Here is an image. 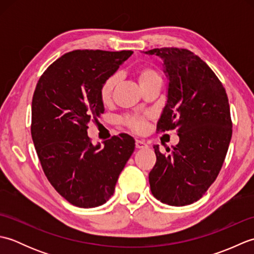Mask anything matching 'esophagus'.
<instances>
[{"instance_id":"1","label":"esophagus","mask_w":254,"mask_h":254,"mask_svg":"<svg viewBox=\"0 0 254 254\" xmlns=\"http://www.w3.org/2000/svg\"><path fill=\"white\" fill-rule=\"evenodd\" d=\"M135 146H136V148H146L147 144L145 143L144 141H141V139H136Z\"/></svg>"}]
</instances>
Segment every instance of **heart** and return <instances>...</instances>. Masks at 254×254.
<instances>
[{
    "instance_id": "obj_1",
    "label": "heart",
    "mask_w": 254,
    "mask_h": 254,
    "mask_svg": "<svg viewBox=\"0 0 254 254\" xmlns=\"http://www.w3.org/2000/svg\"><path fill=\"white\" fill-rule=\"evenodd\" d=\"M135 75L139 85H141V87H144V86H146L152 82H155V80H160L159 74L157 73V71L150 66L138 67L135 71ZM119 79H120L119 74H113L111 76L108 77L105 80V83L102 84L100 88V98L104 104L110 102L113 91H115L117 85L119 83ZM127 122L128 126L136 131H141L144 127V121L139 118H128Z\"/></svg>"
}]
</instances>
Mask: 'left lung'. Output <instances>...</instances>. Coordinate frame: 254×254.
I'll return each mask as SVG.
<instances>
[{"label":"left lung","instance_id":"left-lung-1","mask_svg":"<svg viewBox=\"0 0 254 254\" xmlns=\"http://www.w3.org/2000/svg\"><path fill=\"white\" fill-rule=\"evenodd\" d=\"M164 61L167 101L158 131L176 128L179 143L161 154L149 172L150 191L161 203L185 206L198 201L216 180L233 134L228 97L223 84L201 58L179 48L144 51Z\"/></svg>","mask_w":254,"mask_h":254}]
</instances>
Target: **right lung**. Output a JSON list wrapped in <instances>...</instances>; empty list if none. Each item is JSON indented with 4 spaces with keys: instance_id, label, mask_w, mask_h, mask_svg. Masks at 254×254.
Returning a JSON list of instances; mask_svg holds the SVG:
<instances>
[{
    "instance_id": "obj_1",
    "label": "right lung",
    "mask_w": 254,
    "mask_h": 254,
    "mask_svg": "<svg viewBox=\"0 0 254 254\" xmlns=\"http://www.w3.org/2000/svg\"><path fill=\"white\" fill-rule=\"evenodd\" d=\"M133 51L75 50L41 75L31 102V137L48 180L67 202L83 208L105 204L135 148L127 134L94 145L91 119L104 113L100 88Z\"/></svg>"
}]
</instances>
